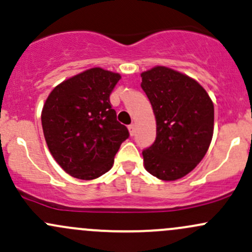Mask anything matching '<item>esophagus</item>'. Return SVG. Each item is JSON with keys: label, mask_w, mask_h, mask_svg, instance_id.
Instances as JSON below:
<instances>
[{"label": "esophagus", "mask_w": 252, "mask_h": 252, "mask_svg": "<svg viewBox=\"0 0 252 252\" xmlns=\"http://www.w3.org/2000/svg\"><path fill=\"white\" fill-rule=\"evenodd\" d=\"M128 131L131 136H134V133H136V125H134V124H131V125L128 126Z\"/></svg>", "instance_id": "obj_1"}]
</instances>
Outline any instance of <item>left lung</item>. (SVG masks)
I'll list each match as a JSON object with an SVG mask.
<instances>
[{
  "label": "left lung",
  "mask_w": 252,
  "mask_h": 252,
  "mask_svg": "<svg viewBox=\"0 0 252 252\" xmlns=\"http://www.w3.org/2000/svg\"><path fill=\"white\" fill-rule=\"evenodd\" d=\"M140 75L156 118L155 142L143 150L145 169L164 181L180 179L207 154L214 104L196 80L168 67L156 66Z\"/></svg>",
  "instance_id": "8db88e82"
}]
</instances>
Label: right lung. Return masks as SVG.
<instances>
[{"label":"right lung","mask_w":252,"mask_h":252,"mask_svg":"<svg viewBox=\"0 0 252 252\" xmlns=\"http://www.w3.org/2000/svg\"><path fill=\"white\" fill-rule=\"evenodd\" d=\"M119 73L94 67L59 84L42 110V127L49 151L66 173L93 180L113 167L126 126L116 120L109 96Z\"/></svg>","instance_id":"right-lung-1"}]
</instances>
